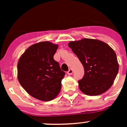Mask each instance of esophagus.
I'll use <instances>...</instances> for the list:
<instances>
[{"label": "esophagus", "mask_w": 127, "mask_h": 127, "mask_svg": "<svg viewBox=\"0 0 127 127\" xmlns=\"http://www.w3.org/2000/svg\"><path fill=\"white\" fill-rule=\"evenodd\" d=\"M73 71L72 69H69V70L68 71L67 73L68 75H71L73 73Z\"/></svg>", "instance_id": "esophagus-1"}]
</instances>
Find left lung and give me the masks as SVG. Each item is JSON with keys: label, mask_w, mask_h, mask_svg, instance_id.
<instances>
[{"label": "left lung", "mask_w": 127, "mask_h": 127, "mask_svg": "<svg viewBox=\"0 0 127 127\" xmlns=\"http://www.w3.org/2000/svg\"><path fill=\"white\" fill-rule=\"evenodd\" d=\"M84 68V76L78 81L80 90L88 95H98L109 90L119 70L116 55L105 42L85 38L69 42Z\"/></svg>", "instance_id": "8db88e82"}]
</instances>
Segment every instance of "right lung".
<instances>
[{
  "instance_id": "obj_1",
  "label": "right lung",
  "mask_w": 127,
  "mask_h": 127,
  "mask_svg": "<svg viewBox=\"0 0 127 127\" xmlns=\"http://www.w3.org/2000/svg\"><path fill=\"white\" fill-rule=\"evenodd\" d=\"M58 47L50 42H39L29 47L18 60L19 82L30 95L42 101L55 98L62 88L65 72L54 59Z\"/></svg>"
}]
</instances>
